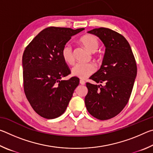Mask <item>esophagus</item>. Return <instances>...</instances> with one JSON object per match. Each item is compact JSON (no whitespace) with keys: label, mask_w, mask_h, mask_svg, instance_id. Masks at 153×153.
<instances>
[{"label":"esophagus","mask_w":153,"mask_h":153,"mask_svg":"<svg viewBox=\"0 0 153 153\" xmlns=\"http://www.w3.org/2000/svg\"><path fill=\"white\" fill-rule=\"evenodd\" d=\"M79 83H80V84H82V85H84L85 84H86V82H85L83 79H80Z\"/></svg>","instance_id":"esophagus-1"}]
</instances>
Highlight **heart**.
Masks as SVG:
<instances>
[{
  "label": "heart",
  "instance_id": "obj_1",
  "mask_svg": "<svg viewBox=\"0 0 153 153\" xmlns=\"http://www.w3.org/2000/svg\"><path fill=\"white\" fill-rule=\"evenodd\" d=\"M79 42L85 48L88 49L90 53H94L97 52L100 46L99 41L94 36L86 34L80 38ZM61 55L64 61L69 65L74 63L75 59L74 51L70 44H66L63 46L61 51ZM96 71V67L93 63H80L75 65L71 69L73 76L78 77L79 78L85 79L91 76Z\"/></svg>",
  "mask_w": 153,
  "mask_h": 153
}]
</instances>
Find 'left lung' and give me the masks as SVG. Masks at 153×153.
<instances>
[{
    "instance_id": "8db88e82",
    "label": "left lung",
    "mask_w": 153,
    "mask_h": 153,
    "mask_svg": "<svg viewBox=\"0 0 153 153\" xmlns=\"http://www.w3.org/2000/svg\"><path fill=\"white\" fill-rule=\"evenodd\" d=\"M88 32L98 36L106 48L100 69L90 77L100 85L86 83L85 105L94 117L109 120L129 101L137 74L136 62L129 44L120 33L105 27Z\"/></svg>"
}]
</instances>
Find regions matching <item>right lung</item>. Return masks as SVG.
<instances>
[{
    "label": "right lung",
    "instance_id": "1",
    "mask_svg": "<svg viewBox=\"0 0 153 153\" xmlns=\"http://www.w3.org/2000/svg\"><path fill=\"white\" fill-rule=\"evenodd\" d=\"M84 28L48 27L31 41L23 54L24 89L30 105L46 119L61 116L68 106L79 79L61 80L71 70L61 55L63 46Z\"/></svg>",
    "mask_w": 153,
    "mask_h": 153
}]
</instances>
